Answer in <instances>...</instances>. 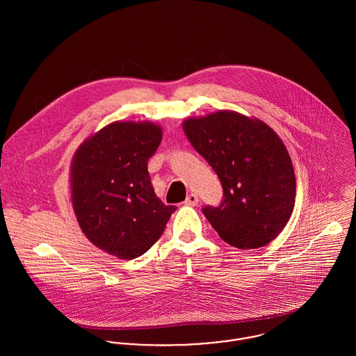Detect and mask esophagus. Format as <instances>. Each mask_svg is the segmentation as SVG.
<instances>
[{
  "instance_id": "obj_1",
  "label": "esophagus",
  "mask_w": 356,
  "mask_h": 356,
  "mask_svg": "<svg viewBox=\"0 0 356 356\" xmlns=\"http://www.w3.org/2000/svg\"><path fill=\"white\" fill-rule=\"evenodd\" d=\"M197 202H199V197H197L195 193H190V195L187 196V199H186L184 203H186L187 206H192V207H193V206L197 204Z\"/></svg>"
}]
</instances>
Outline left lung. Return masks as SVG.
Wrapping results in <instances>:
<instances>
[{"instance_id": "left-lung-1", "label": "left lung", "mask_w": 356, "mask_h": 356, "mask_svg": "<svg viewBox=\"0 0 356 356\" xmlns=\"http://www.w3.org/2000/svg\"><path fill=\"white\" fill-rule=\"evenodd\" d=\"M181 126L222 183L220 206L203 209L219 237L238 249L270 244L296 203V173L283 140L263 120L236 111L191 116Z\"/></svg>"}]
</instances>
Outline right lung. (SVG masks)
<instances>
[{"label": "right lung", "mask_w": 356, "mask_h": 356, "mask_svg": "<svg viewBox=\"0 0 356 356\" xmlns=\"http://www.w3.org/2000/svg\"><path fill=\"white\" fill-rule=\"evenodd\" d=\"M163 139L153 122H112L86 138L70 165V200L86 238L131 260L161 237L176 206L156 196L147 161Z\"/></svg>", "instance_id": "right-lung-1"}]
</instances>
